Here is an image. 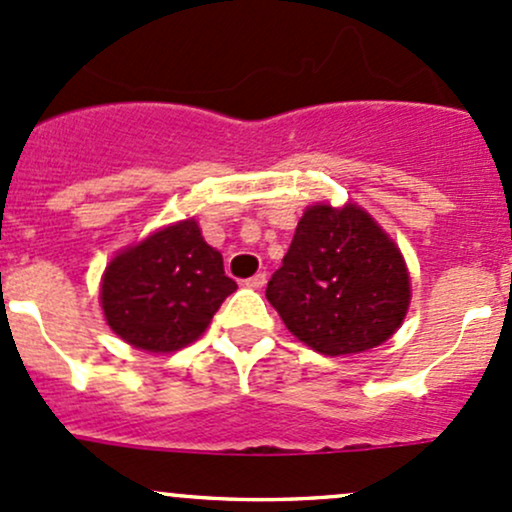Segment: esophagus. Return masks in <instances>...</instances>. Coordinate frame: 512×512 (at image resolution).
<instances>
[{"mask_svg":"<svg viewBox=\"0 0 512 512\" xmlns=\"http://www.w3.org/2000/svg\"><path fill=\"white\" fill-rule=\"evenodd\" d=\"M265 282H267V274L257 272L255 277L245 279V286H250V289H262V286H265Z\"/></svg>","mask_w":512,"mask_h":512,"instance_id":"34e87169","label":"esophagus"}]
</instances>
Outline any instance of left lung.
I'll list each match as a JSON object with an SVG mask.
<instances>
[{
  "mask_svg": "<svg viewBox=\"0 0 512 512\" xmlns=\"http://www.w3.org/2000/svg\"><path fill=\"white\" fill-rule=\"evenodd\" d=\"M267 301L311 350L357 355L401 328L411 279L398 245L367 211L313 204L269 279Z\"/></svg>",
  "mask_w": 512,
  "mask_h": 512,
  "instance_id": "8db88e82",
  "label": "left lung"
}]
</instances>
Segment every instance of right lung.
<instances>
[{"mask_svg": "<svg viewBox=\"0 0 512 512\" xmlns=\"http://www.w3.org/2000/svg\"><path fill=\"white\" fill-rule=\"evenodd\" d=\"M235 289L221 252L187 218L119 252L106 265L99 299L109 328L128 345L174 352L209 328Z\"/></svg>", "mask_w": 512, "mask_h": 512, "instance_id": "right-lung-1", "label": "right lung"}]
</instances>
